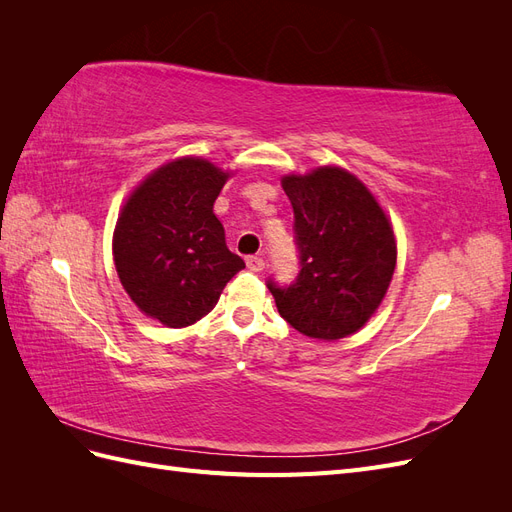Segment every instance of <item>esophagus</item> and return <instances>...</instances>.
I'll return each instance as SVG.
<instances>
[{"label": "esophagus", "instance_id": "34e87169", "mask_svg": "<svg viewBox=\"0 0 512 512\" xmlns=\"http://www.w3.org/2000/svg\"><path fill=\"white\" fill-rule=\"evenodd\" d=\"M245 265H247V269H250V271L260 273L262 269H265V260H262L260 256H247L245 258Z\"/></svg>", "mask_w": 512, "mask_h": 512}]
</instances>
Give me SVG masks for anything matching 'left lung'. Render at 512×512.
Listing matches in <instances>:
<instances>
[{"label":"left lung","instance_id":"left-lung-1","mask_svg":"<svg viewBox=\"0 0 512 512\" xmlns=\"http://www.w3.org/2000/svg\"><path fill=\"white\" fill-rule=\"evenodd\" d=\"M282 188L294 211L301 271L288 286L267 280L277 312L307 337L333 342L352 335L391 284L393 228L365 185L337 166L284 177Z\"/></svg>","mask_w":512,"mask_h":512}]
</instances>
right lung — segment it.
Segmentation results:
<instances>
[{"mask_svg":"<svg viewBox=\"0 0 512 512\" xmlns=\"http://www.w3.org/2000/svg\"><path fill=\"white\" fill-rule=\"evenodd\" d=\"M226 179L207 160L181 158L149 175L121 211L113 235L119 280L138 309L166 327L207 316L245 269L213 213Z\"/></svg>","mask_w":512,"mask_h":512,"instance_id":"add662e5","label":"right lung"}]
</instances>
